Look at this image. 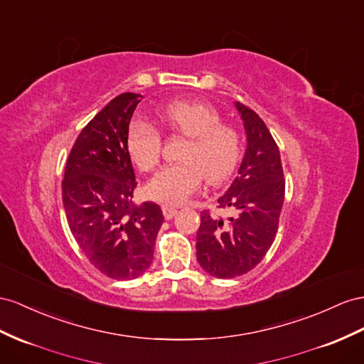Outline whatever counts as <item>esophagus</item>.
Returning a JSON list of instances; mask_svg holds the SVG:
<instances>
[{"label": "esophagus", "mask_w": 364, "mask_h": 364, "mask_svg": "<svg viewBox=\"0 0 364 364\" xmlns=\"http://www.w3.org/2000/svg\"><path fill=\"white\" fill-rule=\"evenodd\" d=\"M176 210L175 208H172V206H163V215H164V218L166 220H171V218H173L175 215H176Z\"/></svg>", "instance_id": "1"}]
</instances>
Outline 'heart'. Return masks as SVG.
Masks as SVG:
<instances>
[{
	"label": "heart",
	"mask_w": 364,
	"mask_h": 364,
	"mask_svg": "<svg viewBox=\"0 0 364 364\" xmlns=\"http://www.w3.org/2000/svg\"><path fill=\"white\" fill-rule=\"evenodd\" d=\"M172 132L189 138L180 155L181 164L164 167L146 186L149 197L164 204H181L206 176L220 184L235 169L241 151L238 130L221 123L220 112L204 101H175L160 110ZM127 151L143 172H152L160 161L161 135L144 121H135L127 134Z\"/></svg>",
	"instance_id": "obj_1"
}]
</instances>
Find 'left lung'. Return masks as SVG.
Returning <instances> with one entry per match:
<instances>
[{"label": "left lung", "mask_w": 364, "mask_h": 364, "mask_svg": "<svg viewBox=\"0 0 364 364\" xmlns=\"http://www.w3.org/2000/svg\"><path fill=\"white\" fill-rule=\"evenodd\" d=\"M243 119L246 151L238 175L218 198L232 215L218 218L201 212L197 259L217 278L240 277L262 262L271 249L284 201V178L278 146L264 121L235 101Z\"/></svg>", "instance_id": "left-lung-1"}]
</instances>
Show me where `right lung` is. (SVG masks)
I'll list each match as a JSON object with an SVG mask.
<instances>
[{"instance_id":"add662e5","label":"right lung","mask_w":364,"mask_h":364,"mask_svg":"<svg viewBox=\"0 0 364 364\" xmlns=\"http://www.w3.org/2000/svg\"><path fill=\"white\" fill-rule=\"evenodd\" d=\"M141 95L121 93L81 130L66 163L63 204L73 238L100 272L115 279L143 275L163 225L158 204L134 203L129 123Z\"/></svg>"}]
</instances>
